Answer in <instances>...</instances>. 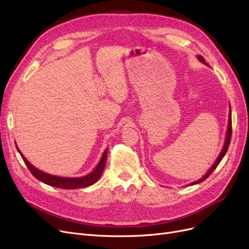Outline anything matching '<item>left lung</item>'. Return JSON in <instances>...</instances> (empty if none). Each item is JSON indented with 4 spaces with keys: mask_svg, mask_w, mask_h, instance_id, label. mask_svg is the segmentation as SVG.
<instances>
[{
    "mask_svg": "<svg viewBox=\"0 0 249 249\" xmlns=\"http://www.w3.org/2000/svg\"><path fill=\"white\" fill-rule=\"evenodd\" d=\"M197 59L199 60V61L201 62V63H203L205 65H207V66H209V64L208 63H206V60L203 59L201 56H197ZM231 106H230V112H229V124H228V130H227V134H225V139H224V144H223V146H222V149H221V152H220V154H219V156L217 157V159H216V161L214 162V164L212 165V166H211V168L208 170V172L206 173L205 176H203L201 178H199V179H197V180H195V182H193V183H190L189 185L190 186H192V185H195V184H199V183H201V182H203V180H205L211 173H212L215 169H216V167L218 166V165H219V163L221 162V160L223 159V157L225 156V154H227V152H228V148H229V145H230V142H231Z\"/></svg>",
    "mask_w": 249,
    "mask_h": 249,
    "instance_id": "1",
    "label": "left lung"
}]
</instances>
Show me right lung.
Wrapping results in <instances>:
<instances>
[{
  "label": "right lung",
  "mask_w": 249,
  "mask_h": 249,
  "mask_svg": "<svg viewBox=\"0 0 249 249\" xmlns=\"http://www.w3.org/2000/svg\"><path fill=\"white\" fill-rule=\"evenodd\" d=\"M19 155L21 156L22 160H24L25 164L27 165V167L29 170L31 171L32 175L38 179L40 182L56 187V188H61V189H79V188H85L88 186H91L94 183L97 182V179L100 178L102 176V173L104 171L105 166H106V162H107V154H108V148L105 149V152L103 153V156L101 158L100 162L97 163L95 168L88 173L86 176L83 177H78V178H65V177H58V176H53L50 175V173H47L44 171L39 170L38 168H36L35 166L30 163L25 156L21 154L20 150L18 149V145L16 144Z\"/></svg>",
  "instance_id": "right-lung-1"
}]
</instances>
